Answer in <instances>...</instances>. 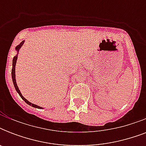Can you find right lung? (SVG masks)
<instances>
[{
	"label": "right lung",
	"mask_w": 146,
	"mask_h": 146,
	"mask_svg": "<svg viewBox=\"0 0 146 146\" xmlns=\"http://www.w3.org/2000/svg\"><path fill=\"white\" fill-rule=\"evenodd\" d=\"M24 42L25 41H23V42L20 43L19 44H18L17 47H16V50L17 51V54L14 57H13V67H12V71H11V74H12V80H13V85H14V87L15 89H16V90H17V92L19 93V96L22 98V99L23 100L24 102H26V104H28L29 105H31V106H33V108H39V109H42V107H39L38 106V105H36V104H33V103H31V102H29L27 99H26L25 98L23 97V96H22L21 92H20V91H19V88H18V86H17V81H16V74H15V67H16V64H17V57H18V54H19V49L21 48V47L23 46V44H24Z\"/></svg>",
	"instance_id": "obj_1"
}]
</instances>
